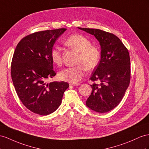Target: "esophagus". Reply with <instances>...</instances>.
Masks as SVG:
<instances>
[{
  "instance_id": "34e87169",
  "label": "esophagus",
  "mask_w": 149,
  "mask_h": 149,
  "mask_svg": "<svg viewBox=\"0 0 149 149\" xmlns=\"http://www.w3.org/2000/svg\"><path fill=\"white\" fill-rule=\"evenodd\" d=\"M81 84L79 83H77V84H73V83H70V86H79Z\"/></svg>"
}]
</instances>
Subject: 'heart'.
Wrapping results in <instances>:
<instances>
[{"instance_id":"heart-1","label":"heart","mask_w":149,"mask_h":149,"mask_svg":"<svg viewBox=\"0 0 149 149\" xmlns=\"http://www.w3.org/2000/svg\"><path fill=\"white\" fill-rule=\"evenodd\" d=\"M64 43L79 52L77 63L79 65L66 68L61 71L58 77L63 81L77 84L85 75L86 69L92 70L96 68L101 60V52L97 47L91 45V42L86 36L74 35L68 37ZM50 56L52 62L56 65L62 63V55L58 47L52 49Z\"/></svg>"}]
</instances>
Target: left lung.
I'll return each instance as SVG.
<instances>
[{"instance_id":"left-lung-1","label":"left lung","mask_w":149,"mask_h":149,"mask_svg":"<svg viewBox=\"0 0 149 149\" xmlns=\"http://www.w3.org/2000/svg\"><path fill=\"white\" fill-rule=\"evenodd\" d=\"M94 35L101 46V60L90 80L92 93L86 106L97 113H106L118 105L130 81V58L128 49L116 36L97 29L78 28Z\"/></svg>"}]
</instances>
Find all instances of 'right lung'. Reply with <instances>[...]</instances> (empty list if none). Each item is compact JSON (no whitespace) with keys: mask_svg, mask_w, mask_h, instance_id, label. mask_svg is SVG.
<instances>
[{"mask_svg":"<svg viewBox=\"0 0 149 149\" xmlns=\"http://www.w3.org/2000/svg\"><path fill=\"white\" fill-rule=\"evenodd\" d=\"M66 28L46 30L25 36L15 49L11 63V77L16 93L26 108L34 113L48 115L56 111L66 82L47 83L56 75L50 53L56 40Z\"/></svg>","mask_w":149,"mask_h":149,"instance_id":"add662e5","label":"right lung"}]
</instances>
